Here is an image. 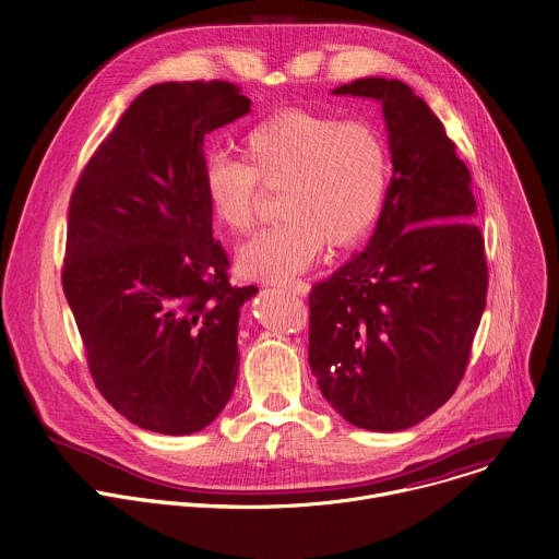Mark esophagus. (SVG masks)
Instances as JSON below:
<instances>
[{"mask_svg": "<svg viewBox=\"0 0 559 559\" xmlns=\"http://www.w3.org/2000/svg\"><path fill=\"white\" fill-rule=\"evenodd\" d=\"M276 285L283 287L285 292H292V294H298V296L307 294V283H302V281H278Z\"/></svg>", "mask_w": 559, "mask_h": 559, "instance_id": "1", "label": "esophagus"}]
</instances>
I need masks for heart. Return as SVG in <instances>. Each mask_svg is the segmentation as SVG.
<instances>
[{
  "label": "heart",
  "instance_id": "heart-1",
  "mask_svg": "<svg viewBox=\"0 0 559 559\" xmlns=\"http://www.w3.org/2000/svg\"><path fill=\"white\" fill-rule=\"evenodd\" d=\"M241 155L215 153L204 166V193L222 226L246 235L257 222L261 183L283 191L278 224L239 252L246 276L287 281L322 252L353 246L376 226L391 177L384 135L366 120L283 109L241 138Z\"/></svg>",
  "mask_w": 559,
  "mask_h": 559
}]
</instances>
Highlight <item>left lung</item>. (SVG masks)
<instances>
[{
  "mask_svg": "<svg viewBox=\"0 0 559 559\" xmlns=\"http://www.w3.org/2000/svg\"><path fill=\"white\" fill-rule=\"evenodd\" d=\"M382 103L393 179L366 250L309 294V366L353 426H417L459 389L487 300L472 175L406 83L333 90Z\"/></svg>",
  "mask_w": 559,
  "mask_h": 559,
  "instance_id": "left-lung-1",
  "label": "left lung"
}]
</instances>
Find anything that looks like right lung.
Instances as JSON below:
<instances>
[{
  "mask_svg": "<svg viewBox=\"0 0 559 559\" xmlns=\"http://www.w3.org/2000/svg\"><path fill=\"white\" fill-rule=\"evenodd\" d=\"M250 111L228 81L144 90L98 144L70 198L61 283L92 380L131 424L191 435L239 373L235 287L213 239L204 135Z\"/></svg>",
  "mask_w": 559,
  "mask_h": 559,
  "instance_id": "1",
  "label": "right lung"
}]
</instances>
